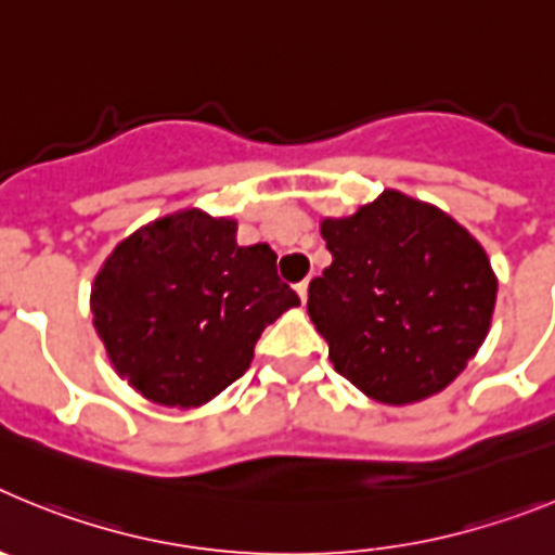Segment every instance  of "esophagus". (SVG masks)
Returning a JSON list of instances; mask_svg holds the SVG:
<instances>
[{
  "label": "esophagus",
  "instance_id": "34e87169",
  "mask_svg": "<svg viewBox=\"0 0 555 555\" xmlns=\"http://www.w3.org/2000/svg\"><path fill=\"white\" fill-rule=\"evenodd\" d=\"M297 294H300V300L308 302V281L297 283Z\"/></svg>",
  "mask_w": 555,
  "mask_h": 555
}]
</instances>
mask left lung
I'll use <instances>...</instances> for the list:
<instances>
[{
	"label": "left lung",
	"instance_id": "left-lung-1",
	"mask_svg": "<svg viewBox=\"0 0 555 555\" xmlns=\"http://www.w3.org/2000/svg\"><path fill=\"white\" fill-rule=\"evenodd\" d=\"M322 238L333 263L308 286V313L333 370L389 405L442 391L492 322L498 281L483 247L400 191L325 219Z\"/></svg>",
	"mask_w": 555,
	"mask_h": 555
}]
</instances>
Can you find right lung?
<instances>
[{
    "instance_id": "right-lung-1",
    "label": "right lung",
    "mask_w": 555,
    "mask_h": 555,
    "mask_svg": "<svg viewBox=\"0 0 555 555\" xmlns=\"http://www.w3.org/2000/svg\"><path fill=\"white\" fill-rule=\"evenodd\" d=\"M267 244L235 222L180 210L135 230L96 274L91 311L113 366L160 405L208 403L253 361L255 341L300 297Z\"/></svg>"
}]
</instances>
